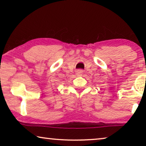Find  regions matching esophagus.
Returning <instances> with one entry per match:
<instances>
[{"label":"esophagus","instance_id":"1","mask_svg":"<svg viewBox=\"0 0 146 146\" xmlns=\"http://www.w3.org/2000/svg\"><path fill=\"white\" fill-rule=\"evenodd\" d=\"M82 73H83V71H82V70H78L76 71V75H77L78 76L82 75Z\"/></svg>","mask_w":146,"mask_h":146}]
</instances>
